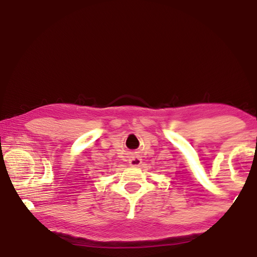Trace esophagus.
<instances>
[{
  "label": "esophagus",
  "mask_w": 257,
  "mask_h": 257,
  "mask_svg": "<svg viewBox=\"0 0 257 257\" xmlns=\"http://www.w3.org/2000/svg\"><path fill=\"white\" fill-rule=\"evenodd\" d=\"M129 164H130V166H133V167H137V166H139L142 164V160H141V157H138V156H133L132 158H130L129 160Z\"/></svg>",
  "instance_id": "esophagus-1"
}]
</instances>
